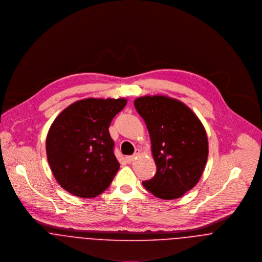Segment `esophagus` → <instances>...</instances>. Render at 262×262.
Wrapping results in <instances>:
<instances>
[{
	"instance_id": "esophagus-1",
	"label": "esophagus",
	"mask_w": 262,
	"mask_h": 262,
	"mask_svg": "<svg viewBox=\"0 0 262 262\" xmlns=\"http://www.w3.org/2000/svg\"><path fill=\"white\" fill-rule=\"evenodd\" d=\"M139 152H140L139 149H136L135 150V153H134L133 155L126 156V161H127V162H129V163H130V162H132V161L136 158V156H138V155H139Z\"/></svg>"
}]
</instances>
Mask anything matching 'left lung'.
Wrapping results in <instances>:
<instances>
[{
  "mask_svg": "<svg viewBox=\"0 0 262 262\" xmlns=\"http://www.w3.org/2000/svg\"><path fill=\"white\" fill-rule=\"evenodd\" d=\"M149 132L156 173L143 182L158 199L176 200L194 187L208 159L206 130L187 105L166 96H144L134 101Z\"/></svg>",
  "mask_w": 262,
  "mask_h": 262,
  "instance_id": "8db88e82",
  "label": "left lung"
}]
</instances>
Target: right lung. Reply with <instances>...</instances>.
Returning a JSON list of instances; mask_svg holds the SVG:
<instances>
[{"label": "right lung", "instance_id": "right-lung-1", "mask_svg": "<svg viewBox=\"0 0 262 262\" xmlns=\"http://www.w3.org/2000/svg\"><path fill=\"white\" fill-rule=\"evenodd\" d=\"M126 99L77 101L53 121L46 137V154L60 187L72 194L91 199L101 194L120 168L109 133L113 118Z\"/></svg>", "mask_w": 262, "mask_h": 262}]
</instances>
